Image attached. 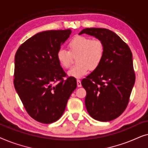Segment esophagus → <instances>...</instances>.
<instances>
[{
  "label": "esophagus",
  "instance_id": "esophagus-1",
  "mask_svg": "<svg viewBox=\"0 0 148 148\" xmlns=\"http://www.w3.org/2000/svg\"><path fill=\"white\" fill-rule=\"evenodd\" d=\"M77 87H79V88L82 87V83H81V81L79 79H77Z\"/></svg>",
  "mask_w": 148,
  "mask_h": 148
}]
</instances>
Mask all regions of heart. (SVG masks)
I'll list each match as a JSON object with an SVG mask.
<instances>
[{
	"label": "heart",
	"mask_w": 148,
	"mask_h": 148,
	"mask_svg": "<svg viewBox=\"0 0 148 148\" xmlns=\"http://www.w3.org/2000/svg\"><path fill=\"white\" fill-rule=\"evenodd\" d=\"M69 50L60 48L56 53V58L60 66L69 69L73 63V57L77 56V64L68 71V75L80 78L100 66L104 56V44L100 40L84 36H76L68 43Z\"/></svg>",
	"instance_id": "heart-1"
}]
</instances>
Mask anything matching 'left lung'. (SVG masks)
Masks as SVG:
<instances>
[{"label":"left lung","instance_id":"1","mask_svg":"<svg viewBox=\"0 0 148 148\" xmlns=\"http://www.w3.org/2000/svg\"><path fill=\"white\" fill-rule=\"evenodd\" d=\"M83 34L98 38L105 47L100 66L82 81L86 91L87 110L95 120H114L126 109L135 84L132 52L118 35L109 29L86 28L79 34Z\"/></svg>","mask_w":148,"mask_h":148}]
</instances>
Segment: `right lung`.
I'll return each mask as SVG.
<instances>
[{
  "label": "right lung",
  "instance_id": "1",
  "mask_svg": "<svg viewBox=\"0 0 148 148\" xmlns=\"http://www.w3.org/2000/svg\"><path fill=\"white\" fill-rule=\"evenodd\" d=\"M71 34V29L40 32L22 44L15 54L14 86L27 112L40 123L58 120L77 88L75 79L66 77L56 58Z\"/></svg>",
  "mask_w": 148,
  "mask_h": 148
}]
</instances>
